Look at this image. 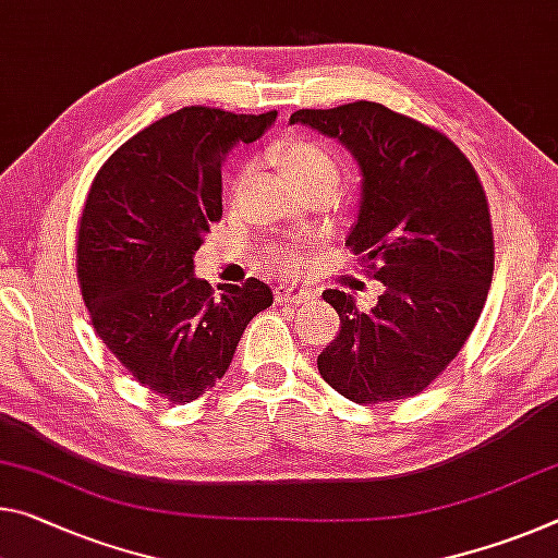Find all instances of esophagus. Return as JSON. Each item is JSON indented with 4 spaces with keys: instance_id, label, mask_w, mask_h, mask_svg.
I'll use <instances>...</instances> for the list:
<instances>
[{
    "instance_id": "obj_1",
    "label": "esophagus",
    "mask_w": 558,
    "mask_h": 558,
    "mask_svg": "<svg viewBox=\"0 0 558 558\" xmlns=\"http://www.w3.org/2000/svg\"><path fill=\"white\" fill-rule=\"evenodd\" d=\"M272 295H276V303H313L315 300V290L311 288H300V286H286V282H280V286L272 290Z\"/></svg>"
}]
</instances>
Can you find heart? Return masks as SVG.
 <instances>
[{
    "label": "heart",
    "instance_id": "obj_1",
    "mask_svg": "<svg viewBox=\"0 0 558 558\" xmlns=\"http://www.w3.org/2000/svg\"><path fill=\"white\" fill-rule=\"evenodd\" d=\"M268 158L280 168V173L295 185L298 191L305 189H330L335 191L340 185V161L332 154V148L325 141L315 138L303 131L280 136L276 144L268 148ZM241 179H235L233 189H238ZM272 268H278L282 276H293L298 272L303 255L298 247L280 245L268 253Z\"/></svg>",
    "mask_w": 558,
    "mask_h": 558
}]
</instances>
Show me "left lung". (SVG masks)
Returning <instances> with one entry per match:
<instances>
[{
    "label": "left lung",
    "mask_w": 558,
    "mask_h": 558,
    "mask_svg": "<svg viewBox=\"0 0 558 558\" xmlns=\"http://www.w3.org/2000/svg\"><path fill=\"white\" fill-rule=\"evenodd\" d=\"M290 123L357 158L362 206L344 245L385 286L373 311L325 290L340 330L317 369L357 404L420 395L470 340L489 293L494 233L480 175L452 138L375 101L300 109Z\"/></svg>",
    "instance_id": "obj_1"
}]
</instances>
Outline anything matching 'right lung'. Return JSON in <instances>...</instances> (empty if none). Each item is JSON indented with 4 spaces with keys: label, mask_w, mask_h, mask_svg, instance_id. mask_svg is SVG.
<instances>
[{
    "label": "right lung",
    "mask_w": 558,
    "mask_h": 558,
    "mask_svg": "<svg viewBox=\"0 0 558 558\" xmlns=\"http://www.w3.org/2000/svg\"><path fill=\"white\" fill-rule=\"evenodd\" d=\"M276 117L185 106L117 148L88 189L76 233L88 317L129 375L168 404L216 387L245 325L272 303L258 278L216 293L193 276V255L223 216L220 158Z\"/></svg>",
    "instance_id": "right-lung-1"
}]
</instances>
